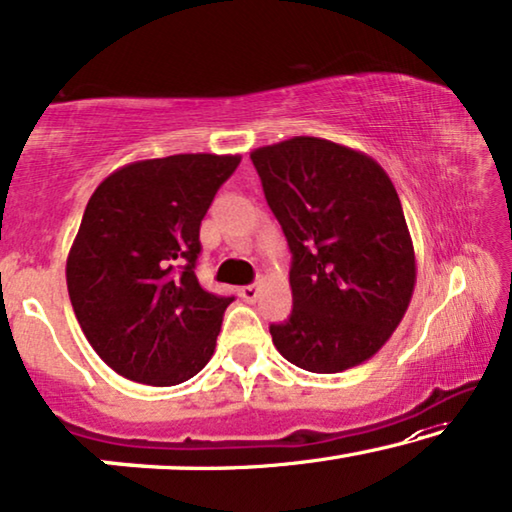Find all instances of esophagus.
Returning a JSON list of instances; mask_svg holds the SVG:
<instances>
[{"label": "esophagus", "instance_id": "obj_1", "mask_svg": "<svg viewBox=\"0 0 512 512\" xmlns=\"http://www.w3.org/2000/svg\"><path fill=\"white\" fill-rule=\"evenodd\" d=\"M240 296H242L244 300H247V303H256V300H258V286H256V284L242 286Z\"/></svg>", "mask_w": 512, "mask_h": 512}]
</instances>
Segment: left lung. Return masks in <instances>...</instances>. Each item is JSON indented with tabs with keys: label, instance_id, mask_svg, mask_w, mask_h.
<instances>
[{
	"label": "left lung",
	"instance_id": "1",
	"mask_svg": "<svg viewBox=\"0 0 512 512\" xmlns=\"http://www.w3.org/2000/svg\"><path fill=\"white\" fill-rule=\"evenodd\" d=\"M293 254V312L277 352L310 373H342L380 352L408 310L415 247L389 174L363 151L291 137L251 151Z\"/></svg>",
	"mask_w": 512,
	"mask_h": 512
}]
</instances>
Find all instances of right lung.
I'll return each instance as SVG.
<instances>
[{
  "label": "right lung",
  "mask_w": 512,
  "mask_h": 512,
  "mask_svg": "<svg viewBox=\"0 0 512 512\" xmlns=\"http://www.w3.org/2000/svg\"><path fill=\"white\" fill-rule=\"evenodd\" d=\"M240 160H137L90 195L67 256V291L90 347L118 375L174 387L212 359L233 296H214L195 277L200 221Z\"/></svg>",
  "instance_id": "right-lung-1"
}]
</instances>
